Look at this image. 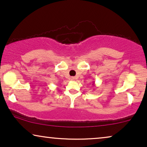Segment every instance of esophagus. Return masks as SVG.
<instances>
[{"label": "esophagus", "instance_id": "34e87169", "mask_svg": "<svg viewBox=\"0 0 147 147\" xmlns=\"http://www.w3.org/2000/svg\"><path fill=\"white\" fill-rule=\"evenodd\" d=\"M71 80H76V78L75 77H71Z\"/></svg>", "mask_w": 147, "mask_h": 147}]
</instances>
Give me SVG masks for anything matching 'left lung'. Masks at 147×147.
I'll return each instance as SVG.
<instances>
[{"label":"left lung","mask_w":147,"mask_h":147,"mask_svg":"<svg viewBox=\"0 0 147 147\" xmlns=\"http://www.w3.org/2000/svg\"><path fill=\"white\" fill-rule=\"evenodd\" d=\"M94 84H95V83H94V82H93V84H92V85L94 86Z\"/></svg>","instance_id":"1"}]
</instances>
